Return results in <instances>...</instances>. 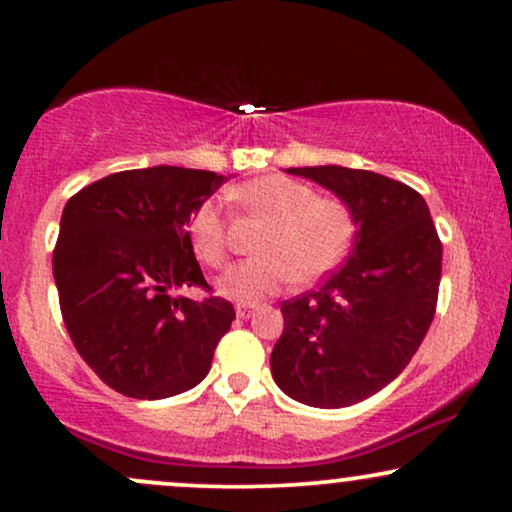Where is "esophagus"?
<instances>
[{"mask_svg": "<svg viewBox=\"0 0 512 512\" xmlns=\"http://www.w3.org/2000/svg\"><path fill=\"white\" fill-rule=\"evenodd\" d=\"M235 314L240 319H249V317H254V307H251V305H237Z\"/></svg>", "mask_w": 512, "mask_h": 512, "instance_id": "obj_1", "label": "esophagus"}]
</instances>
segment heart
I'll use <instances>...</instances> for the list:
<instances>
[{
	"label": "heart",
	"mask_w": 512,
	"mask_h": 512,
	"mask_svg": "<svg viewBox=\"0 0 512 512\" xmlns=\"http://www.w3.org/2000/svg\"><path fill=\"white\" fill-rule=\"evenodd\" d=\"M247 214L270 221L258 240V258L237 263L219 279V291L237 303H258L291 284L317 282L345 258L354 221L347 202L317 195L303 181L261 177L230 193ZM188 244L209 268L228 261V219L219 200H205L188 219Z\"/></svg>",
	"instance_id": "heart-1"
}]
</instances>
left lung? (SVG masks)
Masks as SVG:
<instances>
[{
	"label": "left lung",
	"instance_id": "obj_1",
	"mask_svg": "<svg viewBox=\"0 0 512 512\" xmlns=\"http://www.w3.org/2000/svg\"><path fill=\"white\" fill-rule=\"evenodd\" d=\"M347 202L354 247L319 289L282 303L284 331L270 354L286 396L347 408L408 366L438 303L443 244L415 188L340 165L289 167Z\"/></svg>",
	"mask_w": 512,
	"mask_h": 512
}]
</instances>
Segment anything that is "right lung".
I'll return each instance as SVG.
<instances>
[{
	"instance_id": "1",
	"label": "right lung",
	"mask_w": 512,
	"mask_h": 512,
	"mask_svg": "<svg viewBox=\"0 0 512 512\" xmlns=\"http://www.w3.org/2000/svg\"><path fill=\"white\" fill-rule=\"evenodd\" d=\"M223 184L221 174L158 165L125 170L74 193L60 219L53 277L81 359L130 398L177 396L212 366L235 310L212 293L188 219Z\"/></svg>"
}]
</instances>
